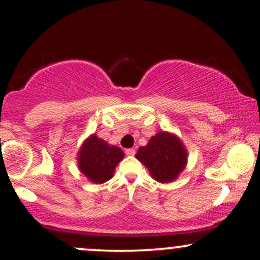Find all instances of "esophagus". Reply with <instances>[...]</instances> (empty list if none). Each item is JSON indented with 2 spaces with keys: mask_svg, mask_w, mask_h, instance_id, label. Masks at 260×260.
<instances>
[{
  "mask_svg": "<svg viewBox=\"0 0 260 260\" xmlns=\"http://www.w3.org/2000/svg\"><path fill=\"white\" fill-rule=\"evenodd\" d=\"M135 152H136V150H135L134 148H129V149H126V150H125V154L127 156H134Z\"/></svg>",
  "mask_w": 260,
  "mask_h": 260,
  "instance_id": "1",
  "label": "esophagus"
}]
</instances>
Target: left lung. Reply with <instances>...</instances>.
I'll return each instance as SVG.
<instances>
[{
	"instance_id": "8db88e82",
	"label": "left lung",
	"mask_w": 260,
	"mask_h": 260,
	"mask_svg": "<svg viewBox=\"0 0 260 260\" xmlns=\"http://www.w3.org/2000/svg\"><path fill=\"white\" fill-rule=\"evenodd\" d=\"M136 158L147 167L157 182L168 183L176 180L188 161V151L177 135L159 131L138 149Z\"/></svg>"
}]
</instances>
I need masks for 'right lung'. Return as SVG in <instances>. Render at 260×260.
<instances>
[{"mask_svg":"<svg viewBox=\"0 0 260 260\" xmlns=\"http://www.w3.org/2000/svg\"><path fill=\"white\" fill-rule=\"evenodd\" d=\"M124 152L116 145L109 144L93 134L84 141L78 152V168L92 183H104L112 179Z\"/></svg>","mask_w":260,"mask_h":260,"instance_id":"1","label":"right lung"}]
</instances>
